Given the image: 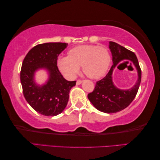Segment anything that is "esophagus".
I'll return each instance as SVG.
<instances>
[{"mask_svg": "<svg viewBox=\"0 0 160 160\" xmlns=\"http://www.w3.org/2000/svg\"><path fill=\"white\" fill-rule=\"evenodd\" d=\"M82 82H83L82 80L78 79V80H77V85H79V84H81V83H82Z\"/></svg>", "mask_w": 160, "mask_h": 160, "instance_id": "34e87169", "label": "esophagus"}]
</instances>
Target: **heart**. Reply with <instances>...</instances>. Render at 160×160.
Returning a JSON list of instances; mask_svg holds the SVG:
<instances>
[{
    "mask_svg": "<svg viewBox=\"0 0 160 160\" xmlns=\"http://www.w3.org/2000/svg\"><path fill=\"white\" fill-rule=\"evenodd\" d=\"M111 60V54L106 48L81 45L71 49L69 56L59 57L57 64L62 74L69 79L76 77L80 66L87 77L98 78L107 72Z\"/></svg>",
    "mask_w": 160,
    "mask_h": 160,
    "instance_id": "heart-1",
    "label": "heart"
}]
</instances>
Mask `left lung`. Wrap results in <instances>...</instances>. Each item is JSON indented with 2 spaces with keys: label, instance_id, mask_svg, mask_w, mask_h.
Returning a JSON list of instances; mask_svg holds the SVG:
<instances>
[{
  "label": "left lung",
  "instance_id": "obj_1",
  "mask_svg": "<svg viewBox=\"0 0 160 160\" xmlns=\"http://www.w3.org/2000/svg\"><path fill=\"white\" fill-rule=\"evenodd\" d=\"M109 48L112 57V67L106 77L96 82L93 92L88 94V98L98 111L106 113H113L127 108L134 100L140 85L141 69L134 52L114 42H109ZM125 60L134 64L138 71V78L133 88L122 90L114 85L112 74L114 67Z\"/></svg>",
  "mask_w": 160,
  "mask_h": 160
}]
</instances>
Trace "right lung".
Returning <instances> with one entry per match:
<instances>
[{
  "mask_svg": "<svg viewBox=\"0 0 160 160\" xmlns=\"http://www.w3.org/2000/svg\"><path fill=\"white\" fill-rule=\"evenodd\" d=\"M68 44L48 42L40 44L28 52L22 62L20 82L23 95L30 106L39 113L55 116L66 108L69 91L76 81L69 82L63 77L57 67V57ZM44 68L49 73L46 84H36L33 76L37 70Z\"/></svg>",
  "mask_w": 160,
  "mask_h": 160,
  "instance_id": "1",
  "label": "right lung"
}]
</instances>
